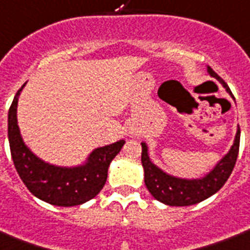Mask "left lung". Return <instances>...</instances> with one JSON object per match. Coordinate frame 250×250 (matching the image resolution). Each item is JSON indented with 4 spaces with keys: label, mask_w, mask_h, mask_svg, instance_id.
<instances>
[{
    "label": "left lung",
    "mask_w": 250,
    "mask_h": 250,
    "mask_svg": "<svg viewBox=\"0 0 250 250\" xmlns=\"http://www.w3.org/2000/svg\"><path fill=\"white\" fill-rule=\"evenodd\" d=\"M207 72L211 77H214L222 83L228 94L235 100V97L229 90V87L223 81L218 74L209 66ZM240 146V127L237 125L233 144L215 164L211 170L199 178H182V177L171 176L161 167L156 165L149 157L148 146L146 142L142 143V164L144 167V182L148 191L152 197L159 202L167 206H191L205 201L215 193H218L222 186L227 182L235 167Z\"/></svg>",
    "instance_id": "left-lung-1"
}]
</instances>
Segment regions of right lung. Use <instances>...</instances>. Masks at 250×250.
Here are the masks:
<instances>
[{
    "mask_svg": "<svg viewBox=\"0 0 250 250\" xmlns=\"http://www.w3.org/2000/svg\"><path fill=\"white\" fill-rule=\"evenodd\" d=\"M24 85L17 91L7 114L11 157L21 180L36 198L49 205L70 207L90 201L106 184L108 167L125 142L118 140L98 146L91 150L83 164L76 167H60L42 160L26 146L18 127L17 107Z\"/></svg>",
    "mask_w": 250,
    "mask_h": 250,
    "instance_id": "obj_1",
    "label": "right lung"
}]
</instances>
